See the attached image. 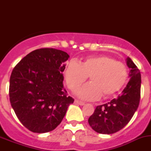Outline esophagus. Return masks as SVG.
<instances>
[{
  "label": "esophagus",
  "mask_w": 151,
  "mask_h": 151,
  "mask_svg": "<svg viewBox=\"0 0 151 151\" xmlns=\"http://www.w3.org/2000/svg\"><path fill=\"white\" fill-rule=\"evenodd\" d=\"M74 103H75V104H76L80 105V106H83V105H85V103L82 102V101H77V100H76V101H74Z\"/></svg>",
  "instance_id": "obj_1"
}]
</instances>
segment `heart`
Segmentation results:
<instances>
[{
    "label": "heart",
    "mask_w": 151,
    "mask_h": 151,
    "mask_svg": "<svg viewBox=\"0 0 151 151\" xmlns=\"http://www.w3.org/2000/svg\"><path fill=\"white\" fill-rule=\"evenodd\" d=\"M90 76L91 82L77 91L83 100H96L102 94L108 97L124 86L128 70L123 63L105 55L91 56L82 62L69 61L64 69V78L70 90L75 91Z\"/></svg>",
    "instance_id": "obj_1"
}]
</instances>
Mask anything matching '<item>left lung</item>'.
<instances>
[{
  "label": "left lung",
  "mask_w": 151,
  "mask_h": 151,
  "mask_svg": "<svg viewBox=\"0 0 151 151\" xmlns=\"http://www.w3.org/2000/svg\"><path fill=\"white\" fill-rule=\"evenodd\" d=\"M126 63L130 69V80L122 94L110 102L97 106L89 117V125L97 133L117 132L129 123L138 109L141 97V73L129 57Z\"/></svg>",
  "instance_id": "8db88e82"
}]
</instances>
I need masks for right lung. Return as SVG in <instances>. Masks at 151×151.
<instances>
[{
  "label": "right lung",
  "instance_id": "add662e5",
  "mask_svg": "<svg viewBox=\"0 0 151 151\" xmlns=\"http://www.w3.org/2000/svg\"><path fill=\"white\" fill-rule=\"evenodd\" d=\"M66 52L37 49L22 58L12 71L10 101L21 123L35 133L54 130L74 99L64 88L62 73L69 59Z\"/></svg>",
  "mask_w": 151,
  "mask_h": 151
}]
</instances>
